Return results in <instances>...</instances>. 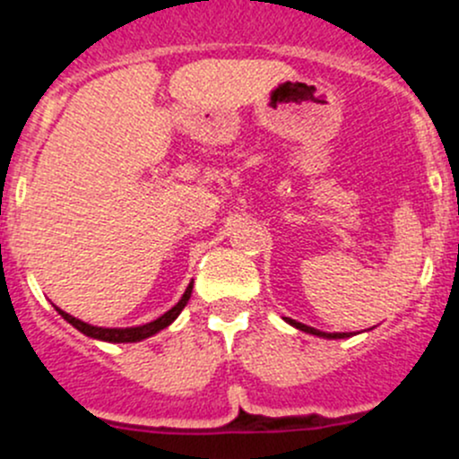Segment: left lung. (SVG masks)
Segmentation results:
<instances>
[{"instance_id":"1","label":"left lung","mask_w":459,"mask_h":459,"mask_svg":"<svg viewBox=\"0 0 459 459\" xmlns=\"http://www.w3.org/2000/svg\"><path fill=\"white\" fill-rule=\"evenodd\" d=\"M284 319L290 324V326L298 328V331L311 333V335L324 337V340H344V337L353 335V333H324V331H317V328H313V326H307V324H302V322H295V319H290V317H284Z\"/></svg>"}]
</instances>
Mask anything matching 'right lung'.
<instances>
[{
  "mask_svg": "<svg viewBox=\"0 0 459 459\" xmlns=\"http://www.w3.org/2000/svg\"><path fill=\"white\" fill-rule=\"evenodd\" d=\"M191 293H193V281H191V284H188L186 293L182 295V299H179V302L175 304V307L170 308L169 313H164V316H161V317H157L155 322L143 324V326H135V328H100V326H91V324L82 322V319L68 316V313L59 311V308H57V313L64 319H66V322L71 324V326H75L77 331L84 333V335H88V337H92V340L110 342V344H128V342L146 340V337H152V335H155V333L164 331L166 326H170V324H173L175 319H178L179 313L184 311V307H186V304H188V299H191Z\"/></svg>",
  "mask_w": 459,
  "mask_h": 459,
  "instance_id": "1",
  "label": "right lung"
}]
</instances>
